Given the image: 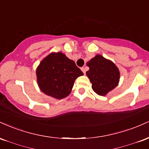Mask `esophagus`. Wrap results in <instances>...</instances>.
I'll list each match as a JSON object with an SVG mask.
<instances>
[{"label":"esophagus","instance_id":"obj_1","mask_svg":"<svg viewBox=\"0 0 149 149\" xmlns=\"http://www.w3.org/2000/svg\"><path fill=\"white\" fill-rule=\"evenodd\" d=\"M81 70H82V71H83V73H84V74H85V73H86V71H87L86 67H82L81 68Z\"/></svg>","mask_w":149,"mask_h":149}]
</instances>
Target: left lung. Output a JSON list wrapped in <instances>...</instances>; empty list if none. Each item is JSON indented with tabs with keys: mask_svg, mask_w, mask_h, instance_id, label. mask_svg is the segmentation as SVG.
<instances>
[{
	"mask_svg": "<svg viewBox=\"0 0 149 149\" xmlns=\"http://www.w3.org/2000/svg\"><path fill=\"white\" fill-rule=\"evenodd\" d=\"M90 69L86 75L92 83L94 92L101 96L113 90L118 85L120 72L113 62L97 54L87 63Z\"/></svg>",
	"mask_w": 149,
	"mask_h": 149,
	"instance_id": "8db88e82",
	"label": "left lung"
}]
</instances>
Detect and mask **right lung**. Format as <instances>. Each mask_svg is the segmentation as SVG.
Wrapping results in <instances>:
<instances>
[{
    "label": "right lung",
    "mask_w": 149,
    "mask_h": 149,
    "mask_svg": "<svg viewBox=\"0 0 149 149\" xmlns=\"http://www.w3.org/2000/svg\"><path fill=\"white\" fill-rule=\"evenodd\" d=\"M83 73L75 62L62 52H52L44 58L36 69L40 90L53 98L61 100L71 93L75 80Z\"/></svg>",
    "instance_id": "obj_1"
}]
</instances>
